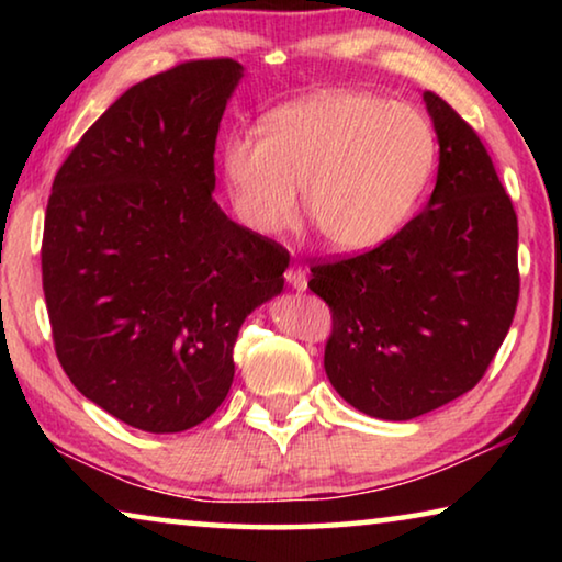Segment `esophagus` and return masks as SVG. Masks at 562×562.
<instances>
[{
  "instance_id": "1",
  "label": "esophagus",
  "mask_w": 562,
  "mask_h": 562,
  "mask_svg": "<svg viewBox=\"0 0 562 562\" xmlns=\"http://www.w3.org/2000/svg\"><path fill=\"white\" fill-rule=\"evenodd\" d=\"M284 280L290 282L292 290H297V292L307 290V272H304L302 268H290L288 272H284Z\"/></svg>"
}]
</instances>
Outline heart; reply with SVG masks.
Listing matches in <instances>:
<instances>
[{
	"instance_id": "heart-1",
	"label": "heart",
	"mask_w": 562,
	"mask_h": 562,
	"mask_svg": "<svg viewBox=\"0 0 562 562\" xmlns=\"http://www.w3.org/2000/svg\"><path fill=\"white\" fill-rule=\"evenodd\" d=\"M436 164L431 123L414 106L364 91H325L262 121V136L233 131L221 170L247 231L280 235L302 201L325 243L364 252L412 215Z\"/></svg>"
}]
</instances>
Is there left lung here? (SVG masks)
Here are the masks:
<instances>
[{
    "label": "left lung",
    "mask_w": 562,
    "mask_h": 562,
    "mask_svg": "<svg viewBox=\"0 0 562 562\" xmlns=\"http://www.w3.org/2000/svg\"><path fill=\"white\" fill-rule=\"evenodd\" d=\"M439 140L429 203L392 240L312 268L331 310L325 372L359 412L408 422L486 374L518 302V217L491 156L449 103L424 91Z\"/></svg>",
    "instance_id": "obj_1"
}]
</instances>
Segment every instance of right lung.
Listing matches in <instances>:
<instances>
[{
    "mask_svg": "<svg viewBox=\"0 0 562 562\" xmlns=\"http://www.w3.org/2000/svg\"><path fill=\"white\" fill-rule=\"evenodd\" d=\"M243 64L188 61L136 83L54 178L42 280L56 357L133 429L178 434L231 392L245 317L290 255L213 201L215 138Z\"/></svg>",
    "mask_w": 562,
    "mask_h": 562,
    "instance_id": "right-lung-1",
    "label": "right lung"
}]
</instances>
